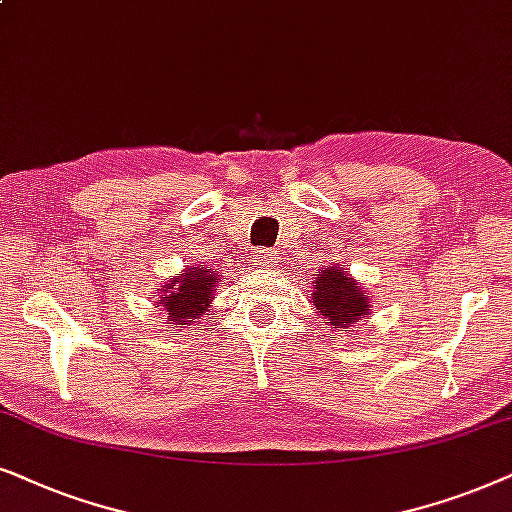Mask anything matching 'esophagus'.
Returning a JSON list of instances; mask_svg holds the SVG:
<instances>
[{
    "mask_svg": "<svg viewBox=\"0 0 512 512\" xmlns=\"http://www.w3.org/2000/svg\"><path fill=\"white\" fill-rule=\"evenodd\" d=\"M252 262L257 269H271L276 264V255L269 250H255L252 252Z\"/></svg>",
    "mask_w": 512,
    "mask_h": 512,
    "instance_id": "34e87169",
    "label": "esophagus"
}]
</instances>
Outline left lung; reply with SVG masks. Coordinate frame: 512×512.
Returning a JSON list of instances; mask_svg holds the SVG:
<instances>
[{
  "label": "left lung",
  "instance_id": "obj_1",
  "mask_svg": "<svg viewBox=\"0 0 512 512\" xmlns=\"http://www.w3.org/2000/svg\"><path fill=\"white\" fill-rule=\"evenodd\" d=\"M313 309L318 316L330 320L332 327H339V335L351 332V327L370 316L372 304L367 290L353 281L346 271L339 267H327L313 274Z\"/></svg>",
  "mask_w": 512,
  "mask_h": 512
}]
</instances>
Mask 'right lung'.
I'll list each match as a JSON object with an SVG mask.
<instances>
[{
    "instance_id": "obj_1",
    "label": "right lung",
    "mask_w": 512,
    "mask_h": 512,
    "mask_svg": "<svg viewBox=\"0 0 512 512\" xmlns=\"http://www.w3.org/2000/svg\"><path fill=\"white\" fill-rule=\"evenodd\" d=\"M217 283H220V278L206 264L187 267L185 274H177L173 281L163 285V295L156 299V304L163 306L168 320H173L177 327L199 323L203 313L210 311Z\"/></svg>"
}]
</instances>
